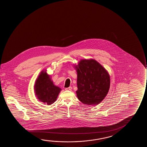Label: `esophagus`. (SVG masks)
<instances>
[{
	"instance_id": "34e87169",
	"label": "esophagus",
	"mask_w": 147,
	"mask_h": 147,
	"mask_svg": "<svg viewBox=\"0 0 147 147\" xmlns=\"http://www.w3.org/2000/svg\"><path fill=\"white\" fill-rule=\"evenodd\" d=\"M72 89V87H68V88H66L65 90H71Z\"/></svg>"
}]
</instances>
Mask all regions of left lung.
Here are the masks:
<instances>
[{
	"label": "left lung",
	"mask_w": 147,
	"mask_h": 147,
	"mask_svg": "<svg viewBox=\"0 0 147 147\" xmlns=\"http://www.w3.org/2000/svg\"><path fill=\"white\" fill-rule=\"evenodd\" d=\"M77 73V96L81 102L95 105L104 99L110 87V76L107 70L93 59H81L74 65Z\"/></svg>",
	"instance_id": "obj_1"
}]
</instances>
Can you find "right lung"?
Returning a JSON list of instances; mask_svg holds the SVG:
<instances>
[{
  "instance_id": "right-lung-1",
  "label": "right lung",
  "mask_w": 147,
  "mask_h": 147,
  "mask_svg": "<svg viewBox=\"0 0 147 147\" xmlns=\"http://www.w3.org/2000/svg\"><path fill=\"white\" fill-rule=\"evenodd\" d=\"M35 94L41 102L51 105L56 101L61 89L55 85L46 70L40 72L34 85Z\"/></svg>"
}]
</instances>
